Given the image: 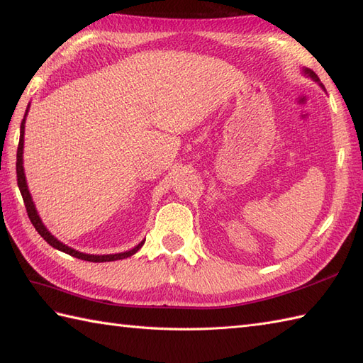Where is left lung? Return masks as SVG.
<instances>
[{"label":"left lung","mask_w":363,"mask_h":363,"mask_svg":"<svg viewBox=\"0 0 363 363\" xmlns=\"http://www.w3.org/2000/svg\"><path fill=\"white\" fill-rule=\"evenodd\" d=\"M301 72H303V74H305V75H308V77H309V79H313L314 82H317V83H318V85H320V86H322V88L325 89V86L322 85V83H320V79L317 77V74H315L314 71H311V69H308V67H303V69H301Z\"/></svg>","instance_id":"left-lung-1"}]
</instances>
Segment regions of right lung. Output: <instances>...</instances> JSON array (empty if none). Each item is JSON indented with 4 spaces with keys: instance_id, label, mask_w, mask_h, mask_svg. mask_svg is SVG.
<instances>
[{
    "instance_id": "obj_1",
    "label": "right lung",
    "mask_w": 363,
    "mask_h": 363,
    "mask_svg": "<svg viewBox=\"0 0 363 363\" xmlns=\"http://www.w3.org/2000/svg\"><path fill=\"white\" fill-rule=\"evenodd\" d=\"M30 105H28L26 108V114H24V119L21 122L20 126V143H18V150H16V181H18V189L21 191V196L24 201V206H26L28 210V216L30 223L35 227V230L43 237V240L50 244L54 249L65 252V254L75 257L79 259H85V261H92V263H105V261H116V259H123L128 258L131 255L136 254V252L143 246L145 240L140 241L138 246H134L133 249L126 250V252H121V254H108V255H92V254H85V252H79L69 246H66L65 242H62L60 240H57L52 233L48 230V227L41 221V218L37 212L35 204H33V199L30 196V191L28 187V181H26V174H24V167H23V151H24V125H26V117H28V111H29Z\"/></svg>"
}]
</instances>
